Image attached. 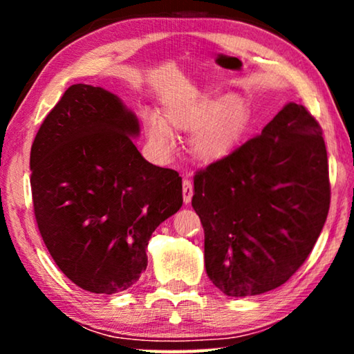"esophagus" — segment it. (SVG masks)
I'll use <instances>...</instances> for the list:
<instances>
[{
	"instance_id": "34e87169",
	"label": "esophagus",
	"mask_w": 354,
	"mask_h": 354,
	"mask_svg": "<svg viewBox=\"0 0 354 354\" xmlns=\"http://www.w3.org/2000/svg\"><path fill=\"white\" fill-rule=\"evenodd\" d=\"M192 195H194V187H192L190 179H184V181H183V200H184L185 205L190 203Z\"/></svg>"
}]
</instances>
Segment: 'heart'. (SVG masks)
<instances>
[{
  "label": "heart",
  "instance_id": "heart-1",
  "mask_svg": "<svg viewBox=\"0 0 354 354\" xmlns=\"http://www.w3.org/2000/svg\"><path fill=\"white\" fill-rule=\"evenodd\" d=\"M248 122V111L236 95L215 100L212 95L190 92L164 100L160 118L149 115L143 122L145 136L156 153L167 158L175 149L171 131L192 133L189 149L201 164L225 159L241 139Z\"/></svg>",
  "mask_w": 354,
  "mask_h": 354
}]
</instances>
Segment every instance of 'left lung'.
Segmentation results:
<instances>
[{
    "mask_svg": "<svg viewBox=\"0 0 354 354\" xmlns=\"http://www.w3.org/2000/svg\"><path fill=\"white\" fill-rule=\"evenodd\" d=\"M329 200L320 124L287 103L261 136L194 178L209 279L236 298L284 284L313 251Z\"/></svg>",
    "mask_w": 354,
    "mask_h": 354,
    "instance_id": "1",
    "label": "left lung"
}]
</instances>
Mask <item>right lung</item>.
Segmentation results:
<instances>
[{
    "label": "right lung",
    "mask_w": 354,
    "mask_h": 354,
    "mask_svg": "<svg viewBox=\"0 0 354 354\" xmlns=\"http://www.w3.org/2000/svg\"><path fill=\"white\" fill-rule=\"evenodd\" d=\"M136 113L103 87L75 84L31 148L39 231L56 266L81 289L123 292L147 268L148 241L183 206L178 171L143 159Z\"/></svg>",
    "instance_id": "1"
}]
</instances>
